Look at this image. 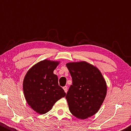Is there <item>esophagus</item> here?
<instances>
[{
	"label": "esophagus",
	"mask_w": 131,
	"mask_h": 131,
	"mask_svg": "<svg viewBox=\"0 0 131 131\" xmlns=\"http://www.w3.org/2000/svg\"><path fill=\"white\" fill-rule=\"evenodd\" d=\"M63 88V89L64 90V91H65V92L67 93V91H68V88H67V86H64L63 88Z\"/></svg>",
	"instance_id": "esophagus-1"
}]
</instances>
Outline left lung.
I'll use <instances>...</instances> for the list:
<instances>
[{"mask_svg":"<svg viewBox=\"0 0 131 131\" xmlns=\"http://www.w3.org/2000/svg\"><path fill=\"white\" fill-rule=\"evenodd\" d=\"M72 85L66 96L71 113L85 119L98 112L107 94V85L97 67L86 61L66 64Z\"/></svg>","mask_w":131,"mask_h":131,"instance_id":"1","label":"left lung"}]
</instances>
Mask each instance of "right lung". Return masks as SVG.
Wrapping results in <instances>:
<instances>
[{
	"instance_id": "add662e5",
	"label": "right lung",
	"mask_w": 131,
	"mask_h": 131,
	"mask_svg": "<svg viewBox=\"0 0 131 131\" xmlns=\"http://www.w3.org/2000/svg\"><path fill=\"white\" fill-rule=\"evenodd\" d=\"M60 62L44 60L28 70L23 80V92L27 103L37 113L49 112L56 102L66 96L53 74Z\"/></svg>"
}]
</instances>
